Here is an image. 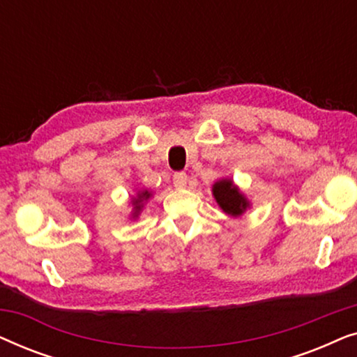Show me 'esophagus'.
<instances>
[{
  "label": "esophagus",
  "mask_w": 357,
  "mask_h": 357,
  "mask_svg": "<svg viewBox=\"0 0 357 357\" xmlns=\"http://www.w3.org/2000/svg\"><path fill=\"white\" fill-rule=\"evenodd\" d=\"M187 180H188V177H187V174H185V172L174 174V178H172L174 187L175 188H185V187H187Z\"/></svg>",
  "instance_id": "1"
}]
</instances>
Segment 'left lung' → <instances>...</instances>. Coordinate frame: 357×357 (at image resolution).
<instances>
[{"label": "left lung", "instance_id": "1", "mask_svg": "<svg viewBox=\"0 0 357 357\" xmlns=\"http://www.w3.org/2000/svg\"><path fill=\"white\" fill-rule=\"evenodd\" d=\"M213 195L219 206L224 209V213L232 214V216L242 214L248 206L247 199L243 198V195L238 192L231 180H219V182L214 183Z\"/></svg>", "mask_w": 357, "mask_h": 357}]
</instances>
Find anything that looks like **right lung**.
I'll return each instance as SVG.
<instances>
[{"mask_svg": "<svg viewBox=\"0 0 357 357\" xmlns=\"http://www.w3.org/2000/svg\"><path fill=\"white\" fill-rule=\"evenodd\" d=\"M151 197V193L149 192H143V193H139L138 195V198L135 199V209H136V213L135 214H138V211L141 209V206H143V202L144 199H148Z\"/></svg>", "mask_w": 357, "mask_h": 357, "instance_id": "add662e5", "label": "right lung"}]
</instances>
